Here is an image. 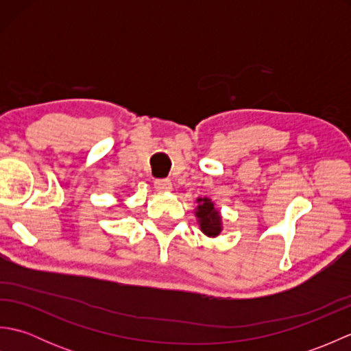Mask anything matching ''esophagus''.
I'll return each instance as SVG.
<instances>
[{
    "label": "esophagus",
    "instance_id": "obj_1",
    "mask_svg": "<svg viewBox=\"0 0 351 351\" xmlns=\"http://www.w3.org/2000/svg\"><path fill=\"white\" fill-rule=\"evenodd\" d=\"M154 185H155V189L158 190V191H169V190H171V182H170V180H166V178H164V180H155Z\"/></svg>",
    "mask_w": 351,
    "mask_h": 351
}]
</instances>
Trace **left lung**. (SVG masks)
<instances>
[{
  "label": "left lung",
  "instance_id": "left-lung-1",
  "mask_svg": "<svg viewBox=\"0 0 351 351\" xmlns=\"http://www.w3.org/2000/svg\"><path fill=\"white\" fill-rule=\"evenodd\" d=\"M197 202H200V205L197 206L196 215L199 217L200 229H202V232L210 235V237L219 235L221 230L220 214L214 208V204L210 199H199Z\"/></svg>",
  "mask_w": 351,
  "mask_h": 351
}]
</instances>
